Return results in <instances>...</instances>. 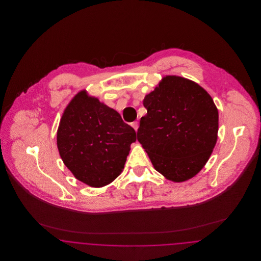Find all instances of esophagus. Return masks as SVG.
Segmentation results:
<instances>
[{
	"label": "esophagus",
	"instance_id": "obj_1",
	"mask_svg": "<svg viewBox=\"0 0 261 261\" xmlns=\"http://www.w3.org/2000/svg\"><path fill=\"white\" fill-rule=\"evenodd\" d=\"M131 126L135 129V131H137V130H138V128H139V122H138V121H134V122H132V123H131Z\"/></svg>",
	"mask_w": 261,
	"mask_h": 261
}]
</instances>
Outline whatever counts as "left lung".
Listing matches in <instances>:
<instances>
[{
  "mask_svg": "<svg viewBox=\"0 0 261 261\" xmlns=\"http://www.w3.org/2000/svg\"><path fill=\"white\" fill-rule=\"evenodd\" d=\"M143 103L147 114L137 138L154 169L177 183L196 176L217 142L218 110L211 95L190 79L166 75Z\"/></svg>",
  "mask_w": 261,
  "mask_h": 261,
  "instance_id": "obj_1",
  "label": "left lung"
}]
</instances>
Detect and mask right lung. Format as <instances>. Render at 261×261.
Listing matches in <instances>:
<instances>
[{"mask_svg": "<svg viewBox=\"0 0 261 261\" xmlns=\"http://www.w3.org/2000/svg\"><path fill=\"white\" fill-rule=\"evenodd\" d=\"M135 141V130L120 114L86 90L66 106L57 132L64 165L77 180L93 188L107 186L121 174Z\"/></svg>", "mask_w": 261, "mask_h": 261, "instance_id": "1", "label": "right lung"}]
</instances>
